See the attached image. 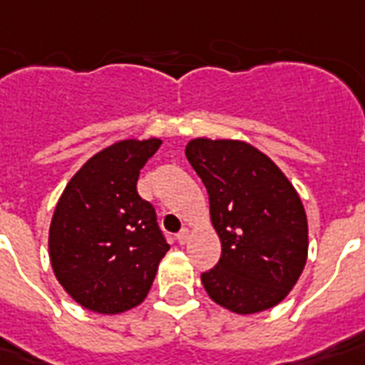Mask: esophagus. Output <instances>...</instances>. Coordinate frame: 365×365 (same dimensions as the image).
<instances>
[{
    "label": "esophagus",
    "mask_w": 365,
    "mask_h": 365,
    "mask_svg": "<svg viewBox=\"0 0 365 365\" xmlns=\"http://www.w3.org/2000/svg\"><path fill=\"white\" fill-rule=\"evenodd\" d=\"M188 238H190V230H188V228H182V230L177 234V242H179V244H186Z\"/></svg>",
    "instance_id": "1"
}]
</instances>
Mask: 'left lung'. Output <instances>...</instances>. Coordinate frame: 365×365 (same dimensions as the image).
I'll list each match as a JSON object with an SVG mask.
<instances>
[{
    "instance_id": "1",
    "label": "left lung",
    "mask_w": 365,
    "mask_h": 365,
    "mask_svg": "<svg viewBox=\"0 0 365 365\" xmlns=\"http://www.w3.org/2000/svg\"><path fill=\"white\" fill-rule=\"evenodd\" d=\"M209 194L221 259L202 274L215 303L255 314L282 303L309 255L303 202L276 163L244 140L192 138L185 150Z\"/></svg>"
}]
</instances>
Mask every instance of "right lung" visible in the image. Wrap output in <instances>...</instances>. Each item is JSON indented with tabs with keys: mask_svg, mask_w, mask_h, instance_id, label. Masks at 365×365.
Wrapping results in <instances>:
<instances>
[{
	"mask_svg": "<svg viewBox=\"0 0 365 365\" xmlns=\"http://www.w3.org/2000/svg\"><path fill=\"white\" fill-rule=\"evenodd\" d=\"M160 138H127L89 158L58 197L49 228L51 267L83 309L120 314L144 301L169 244L137 180Z\"/></svg>",
	"mask_w": 365,
	"mask_h": 365,
	"instance_id": "obj_1",
	"label": "right lung"
}]
</instances>
